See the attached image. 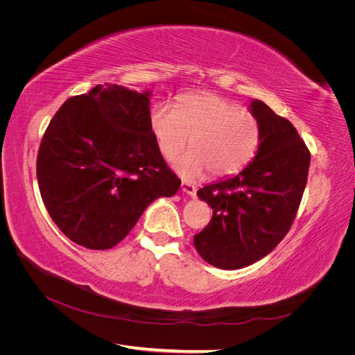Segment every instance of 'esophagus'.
I'll return each mask as SVG.
<instances>
[{
	"mask_svg": "<svg viewBox=\"0 0 355 355\" xmlns=\"http://www.w3.org/2000/svg\"><path fill=\"white\" fill-rule=\"evenodd\" d=\"M180 191L184 192V194H188V196H191V197H196V194H197V187H196L194 184H191V182L182 180Z\"/></svg>",
	"mask_w": 355,
	"mask_h": 355,
	"instance_id": "34e87169",
	"label": "esophagus"
}]
</instances>
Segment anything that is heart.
Returning <instances> with one entry per match:
<instances>
[{"instance_id":"obj_1","label":"heart","mask_w":355,"mask_h":355,"mask_svg":"<svg viewBox=\"0 0 355 355\" xmlns=\"http://www.w3.org/2000/svg\"><path fill=\"white\" fill-rule=\"evenodd\" d=\"M151 128L167 159L178 157L189 144L194 148L175 161L178 173L188 180L209 170L214 178L239 173L254 157L261 139L252 112L214 93L188 94L179 110L167 102L158 103L151 112Z\"/></svg>"}]
</instances>
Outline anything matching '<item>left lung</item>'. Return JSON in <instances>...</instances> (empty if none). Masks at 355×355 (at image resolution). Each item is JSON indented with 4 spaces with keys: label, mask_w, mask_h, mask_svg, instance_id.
<instances>
[{
    "label": "left lung",
    "mask_w": 355,
    "mask_h": 355,
    "mask_svg": "<svg viewBox=\"0 0 355 355\" xmlns=\"http://www.w3.org/2000/svg\"><path fill=\"white\" fill-rule=\"evenodd\" d=\"M249 110L261 130L253 161L197 192L213 216L194 245L220 270H240L275 249L292 227L308 179L311 155L293 124L262 101H252Z\"/></svg>",
    "instance_id": "obj_1"
}]
</instances>
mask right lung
I'll use <instances>...</instances> for the list:
<instances>
[{
    "instance_id": "1",
    "label": "right lung",
    "mask_w": 355,
    "mask_h": 355,
    "mask_svg": "<svg viewBox=\"0 0 355 355\" xmlns=\"http://www.w3.org/2000/svg\"><path fill=\"white\" fill-rule=\"evenodd\" d=\"M151 92L98 84L53 116L37 158L41 198L58 228L92 250L120 243L179 178L161 155L151 128Z\"/></svg>"
}]
</instances>
